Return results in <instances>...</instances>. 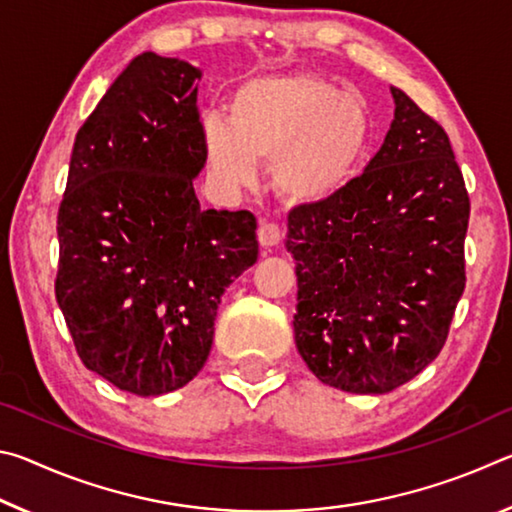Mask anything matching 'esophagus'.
<instances>
[{
	"mask_svg": "<svg viewBox=\"0 0 512 512\" xmlns=\"http://www.w3.org/2000/svg\"><path fill=\"white\" fill-rule=\"evenodd\" d=\"M257 237H259V244H262L264 248L277 246V244H280V239H282V228H280V225H277V223L264 221L262 225H259Z\"/></svg>",
	"mask_w": 512,
	"mask_h": 512,
	"instance_id": "34e87169",
	"label": "esophagus"
}]
</instances>
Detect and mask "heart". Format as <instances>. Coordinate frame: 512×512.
Listing matches in <instances>:
<instances>
[{"label":"heart","instance_id":"obj_1","mask_svg":"<svg viewBox=\"0 0 512 512\" xmlns=\"http://www.w3.org/2000/svg\"><path fill=\"white\" fill-rule=\"evenodd\" d=\"M372 131L359 94L316 74H273L241 83L228 115L207 112L203 149L223 185H253L257 162H273V187L284 201L320 205L357 176Z\"/></svg>","mask_w":512,"mask_h":512}]
</instances>
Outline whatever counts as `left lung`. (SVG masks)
I'll return each mask as SVG.
<instances>
[{
  "instance_id": "1",
  "label": "left lung",
  "mask_w": 512,
  "mask_h": 512,
  "mask_svg": "<svg viewBox=\"0 0 512 512\" xmlns=\"http://www.w3.org/2000/svg\"><path fill=\"white\" fill-rule=\"evenodd\" d=\"M375 158L332 201L289 212L293 332L334 388L381 395L438 357L465 289L470 196L445 128L400 88Z\"/></svg>"
}]
</instances>
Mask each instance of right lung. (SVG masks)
<instances>
[{"instance_id":"1","label":"right lung","mask_w":512,"mask_h":512,"mask_svg":"<svg viewBox=\"0 0 512 512\" xmlns=\"http://www.w3.org/2000/svg\"><path fill=\"white\" fill-rule=\"evenodd\" d=\"M201 69L144 51L79 128L58 210L56 300L83 366L153 397L212 350L223 291L257 262L248 210H201Z\"/></svg>"}]
</instances>
